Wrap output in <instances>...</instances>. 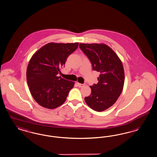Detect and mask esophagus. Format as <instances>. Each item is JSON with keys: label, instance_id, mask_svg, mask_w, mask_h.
<instances>
[{"label": "esophagus", "instance_id": "esophagus-1", "mask_svg": "<svg viewBox=\"0 0 157 157\" xmlns=\"http://www.w3.org/2000/svg\"><path fill=\"white\" fill-rule=\"evenodd\" d=\"M77 85H78V86L79 87H82L84 86H85V84H82V83H77Z\"/></svg>", "mask_w": 157, "mask_h": 157}]
</instances>
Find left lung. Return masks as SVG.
I'll use <instances>...</instances> for the list:
<instances>
[{
  "label": "left lung",
  "instance_id": "left-lung-1",
  "mask_svg": "<svg viewBox=\"0 0 157 157\" xmlns=\"http://www.w3.org/2000/svg\"><path fill=\"white\" fill-rule=\"evenodd\" d=\"M79 48L90 59L93 70L100 74L98 82L90 86L91 94L85 101L93 109L103 111L117 101L123 90V64L118 55L105 44L80 43Z\"/></svg>",
  "mask_w": 157,
  "mask_h": 157
}]
</instances>
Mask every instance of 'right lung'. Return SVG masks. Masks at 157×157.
<instances>
[{
    "instance_id": "right-lung-1",
    "label": "right lung",
    "mask_w": 157,
    "mask_h": 157,
    "mask_svg": "<svg viewBox=\"0 0 157 157\" xmlns=\"http://www.w3.org/2000/svg\"><path fill=\"white\" fill-rule=\"evenodd\" d=\"M78 44L48 43L31 58L26 74L28 85L33 99L42 107L54 109L65 102L75 82L57 74Z\"/></svg>"
}]
</instances>
